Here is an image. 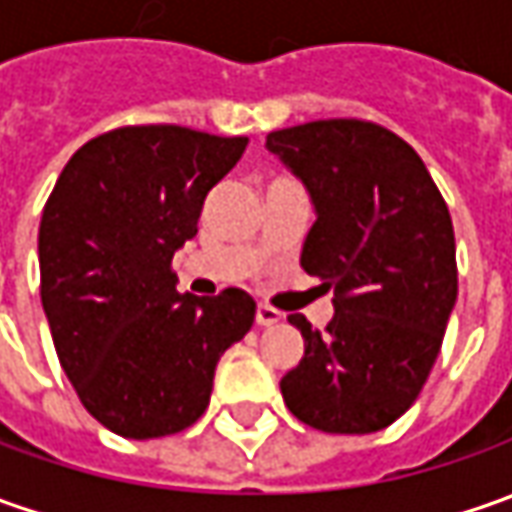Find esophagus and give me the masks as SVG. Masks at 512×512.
Here are the masks:
<instances>
[{
  "label": "esophagus",
  "instance_id": "1",
  "mask_svg": "<svg viewBox=\"0 0 512 512\" xmlns=\"http://www.w3.org/2000/svg\"><path fill=\"white\" fill-rule=\"evenodd\" d=\"M255 320L257 326H274V323H280V311L272 309V306H257Z\"/></svg>",
  "mask_w": 512,
  "mask_h": 512
}]
</instances>
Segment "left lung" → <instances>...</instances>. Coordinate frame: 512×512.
Listing matches in <instances>:
<instances>
[{
  "instance_id": "left-lung-1",
  "label": "left lung",
  "mask_w": 512,
  "mask_h": 512,
  "mask_svg": "<svg viewBox=\"0 0 512 512\" xmlns=\"http://www.w3.org/2000/svg\"><path fill=\"white\" fill-rule=\"evenodd\" d=\"M266 147L311 192L300 263L334 289L323 331L289 317L306 354L280 379L286 408L317 431H382L419 397L456 303L448 203L414 147L374 121H309Z\"/></svg>"
}]
</instances>
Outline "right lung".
Returning <instances> with one entry per match:
<instances>
[{
  "instance_id": "1",
  "label": "right lung",
  "mask_w": 512,
  "mask_h": 512,
  "mask_svg": "<svg viewBox=\"0 0 512 512\" xmlns=\"http://www.w3.org/2000/svg\"><path fill=\"white\" fill-rule=\"evenodd\" d=\"M246 144L181 124L118 127L73 152L47 198L39 289L53 345L87 414L118 436L195 425L223 351L255 323L246 291L181 294L172 272Z\"/></svg>"
}]
</instances>
